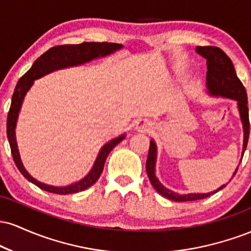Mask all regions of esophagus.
<instances>
[{
	"label": "esophagus",
	"instance_id": "1",
	"mask_svg": "<svg viewBox=\"0 0 251 251\" xmlns=\"http://www.w3.org/2000/svg\"><path fill=\"white\" fill-rule=\"evenodd\" d=\"M151 127H152L151 123H150L149 120H146V119H138L137 122H135L134 128L137 129V131L149 132L150 129H151Z\"/></svg>",
	"mask_w": 251,
	"mask_h": 251
}]
</instances>
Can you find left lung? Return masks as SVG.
Returning a JSON list of instances; mask_svg holds the SVG:
<instances>
[{"label":"left lung","mask_w":251,"mask_h":251,"mask_svg":"<svg viewBox=\"0 0 251 251\" xmlns=\"http://www.w3.org/2000/svg\"><path fill=\"white\" fill-rule=\"evenodd\" d=\"M196 51L204 59H206V65H208V72H206V87L208 92L211 96L227 98L237 101L238 112H240L241 122L243 125L244 139H243V151H242V158L246 151L248 145V139H249L250 132V123H249V109H248V97L246 88L243 83L236 75V71L234 68L230 57L224 53L221 48L212 47V46H206V47H196ZM155 159H157V145L153 142V139L150 142V150L148 160H146V172H148L149 179L153 185L155 191L159 195L164 196L168 200L175 201H198L203 198L210 197L211 195L216 194L220 190L224 189L226 184L220 186L215 191L208 192V194H186L179 195L177 192L171 191L166 189L165 186L158 180L155 176ZM237 169L235 170L232 177L237 172Z\"/></svg>","instance_id":"obj_1"}]
</instances>
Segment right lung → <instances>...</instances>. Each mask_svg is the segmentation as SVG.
I'll use <instances>...</instances> for the list:
<instances>
[{"label":"right lung","instance_id":"1","mask_svg":"<svg viewBox=\"0 0 251 251\" xmlns=\"http://www.w3.org/2000/svg\"><path fill=\"white\" fill-rule=\"evenodd\" d=\"M123 46L119 43H111V42H82L80 45H62L55 46V47L48 50L46 53H43L41 56L37 57L35 62L30 67V70L25 74L24 76L20 77L19 82H17L15 91H14L13 98H11V105L8 112L7 118V137L9 140V145L11 150V154H13V159L15 162L17 169L20 170L25 178L35 184L40 189L45 190V191L51 192V194L57 195H70L75 194V192L83 191V190L88 189L89 186L93 185L96 181L99 179L100 175H101L103 165H105L106 158L109 154V152L113 150V148L125 139L126 134H122L119 137L114 138V139L109 140L106 143L100 150L99 154H98L96 162H94L93 168L88 172L87 176L82 178L81 180L76 181V183L71 184L67 186H51L48 184L41 183V181L36 180L31 176L25 171L24 164L20 158L19 149H17L16 137H15V127L17 118H19V112L21 109L22 102H24L25 96L27 92L29 91L31 86L35 80L40 77L47 75L54 71L63 70V68L74 67V66H80L83 63L92 61V60L99 59V57L107 56L109 54L114 53L116 50H122Z\"/></svg>","mask_w":251,"mask_h":251}]
</instances>
